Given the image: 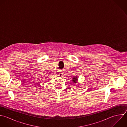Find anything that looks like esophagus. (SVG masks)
Listing matches in <instances>:
<instances>
[{"label":"esophagus","instance_id":"1","mask_svg":"<svg viewBox=\"0 0 127 127\" xmlns=\"http://www.w3.org/2000/svg\"><path fill=\"white\" fill-rule=\"evenodd\" d=\"M63 74H64V73H63L62 72H60V73H59V76H62L63 75Z\"/></svg>","mask_w":127,"mask_h":127}]
</instances>
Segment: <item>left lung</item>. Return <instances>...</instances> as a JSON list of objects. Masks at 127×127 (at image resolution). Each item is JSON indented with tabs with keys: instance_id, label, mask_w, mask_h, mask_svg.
<instances>
[{
	"instance_id": "1",
	"label": "left lung",
	"mask_w": 127,
	"mask_h": 127,
	"mask_svg": "<svg viewBox=\"0 0 127 127\" xmlns=\"http://www.w3.org/2000/svg\"><path fill=\"white\" fill-rule=\"evenodd\" d=\"M77 77H73V78H72V82H73V83H76L77 82Z\"/></svg>"
}]
</instances>
